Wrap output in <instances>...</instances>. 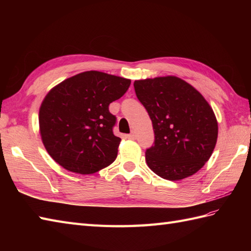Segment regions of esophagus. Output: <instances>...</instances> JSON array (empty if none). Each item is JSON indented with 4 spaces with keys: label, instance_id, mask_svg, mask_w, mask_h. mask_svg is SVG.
Masks as SVG:
<instances>
[{
    "label": "esophagus",
    "instance_id": "1",
    "mask_svg": "<svg viewBox=\"0 0 251 251\" xmlns=\"http://www.w3.org/2000/svg\"><path fill=\"white\" fill-rule=\"evenodd\" d=\"M127 138H128V139H131V140H134V139H136V135H135V132H130V134L127 136Z\"/></svg>",
    "mask_w": 251,
    "mask_h": 251
}]
</instances>
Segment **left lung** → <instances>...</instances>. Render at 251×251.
Here are the masks:
<instances>
[{
	"instance_id": "1",
	"label": "left lung",
	"mask_w": 251,
	"mask_h": 251,
	"mask_svg": "<svg viewBox=\"0 0 251 251\" xmlns=\"http://www.w3.org/2000/svg\"><path fill=\"white\" fill-rule=\"evenodd\" d=\"M137 98L152 121L148 166L163 179L188 178L204 166L217 143L218 123L200 92L177 76L135 81Z\"/></svg>"
}]
</instances>
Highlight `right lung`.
I'll return each instance as SVG.
<instances>
[{
    "mask_svg": "<svg viewBox=\"0 0 251 251\" xmlns=\"http://www.w3.org/2000/svg\"><path fill=\"white\" fill-rule=\"evenodd\" d=\"M130 79L99 71L69 77L46 95L39 113L40 134L50 155L69 172L90 175L117 156L121 138L109 105L120 99Z\"/></svg>",
    "mask_w": 251,
    "mask_h": 251,
    "instance_id": "1",
    "label": "right lung"
}]
</instances>
